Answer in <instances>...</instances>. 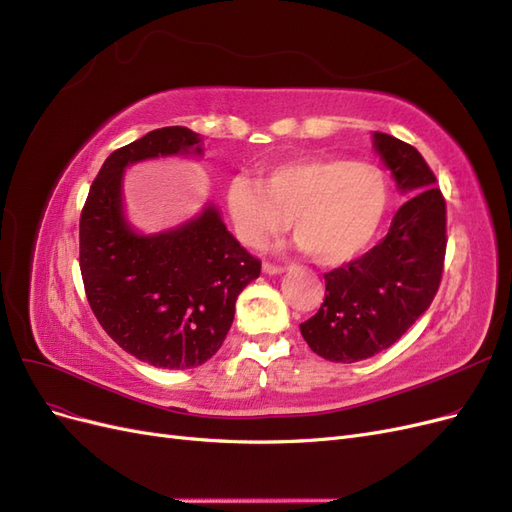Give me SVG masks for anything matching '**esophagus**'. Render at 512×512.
Wrapping results in <instances>:
<instances>
[{
    "label": "esophagus",
    "mask_w": 512,
    "mask_h": 512,
    "mask_svg": "<svg viewBox=\"0 0 512 512\" xmlns=\"http://www.w3.org/2000/svg\"><path fill=\"white\" fill-rule=\"evenodd\" d=\"M262 271L265 273H269V275H280V273H284V267L282 265H275V262H262Z\"/></svg>",
    "instance_id": "esophagus-1"
}]
</instances>
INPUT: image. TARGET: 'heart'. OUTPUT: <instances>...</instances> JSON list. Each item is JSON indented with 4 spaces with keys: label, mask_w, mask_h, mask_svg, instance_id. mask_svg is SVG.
Returning a JSON list of instances; mask_svg holds the SVG:
<instances>
[{
    "label": "heart",
    "mask_w": 512,
    "mask_h": 512,
    "mask_svg": "<svg viewBox=\"0 0 512 512\" xmlns=\"http://www.w3.org/2000/svg\"><path fill=\"white\" fill-rule=\"evenodd\" d=\"M228 209L239 239L262 247L290 218L297 243L318 265L335 267L374 243L391 203L384 170L344 156H305L271 166L260 183L237 175Z\"/></svg>",
    "instance_id": "heart-1"
}]
</instances>
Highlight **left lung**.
<instances>
[{
	"label": "left lung",
	"mask_w": 512,
	"mask_h": 512,
	"mask_svg": "<svg viewBox=\"0 0 512 512\" xmlns=\"http://www.w3.org/2000/svg\"><path fill=\"white\" fill-rule=\"evenodd\" d=\"M374 147L408 200L378 245L324 273V303L301 322L307 346L333 363L363 361L393 346L427 312L442 282L446 203L436 175L391 134L374 132Z\"/></svg>",
	"instance_id": "8db88e82"
}]
</instances>
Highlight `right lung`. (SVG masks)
Here are the masks:
<instances>
[{
  "label": "right lung",
  "instance_id": "add662e5",
  "mask_svg": "<svg viewBox=\"0 0 512 512\" xmlns=\"http://www.w3.org/2000/svg\"><path fill=\"white\" fill-rule=\"evenodd\" d=\"M200 153V136L160 128L113 151L81 211L79 265L91 312L115 344L162 369L203 365L226 339L241 290L260 260L226 230L213 205L196 220L143 237L121 211L123 168L134 162Z\"/></svg>",
  "mask_w": 512,
  "mask_h": 512
}]
</instances>
